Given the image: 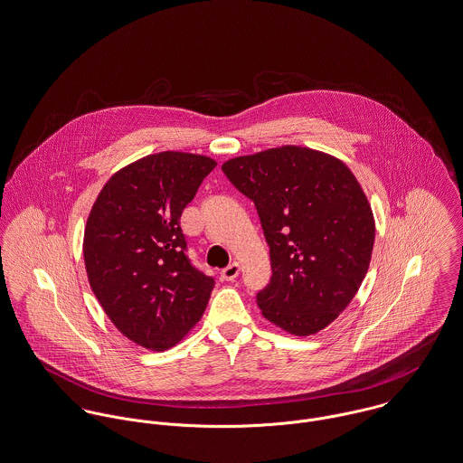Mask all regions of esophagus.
Returning <instances> with one entry per match:
<instances>
[{
  "instance_id": "1",
  "label": "esophagus",
  "mask_w": 463,
  "mask_h": 463,
  "mask_svg": "<svg viewBox=\"0 0 463 463\" xmlns=\"http://www.w3.org/2000/svg\"><path fill=\"white\" fill-rule=\"evenodd\" d=\"M240 271H241L240 262H232V264H229L227 268L222 269V279L227 280V282H232V280L240 275Z\"/></svg>"
}]
</instances>
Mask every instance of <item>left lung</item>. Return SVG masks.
<instances>
[{"label": "left lung", "instance_id": "obj_1", "mask_svg": "<svg viewBox=\"0 0 463 463\" xmlns=\"http://www.w3.org/2000/svg\"><path fill=\"white\" fill-rule=\"evenodd\" d=\"M250 201L269 247L262 316L307 336L340 316L363 282L375 240L372 208L349 167L326 153L282 146L222 165Z\"/></svg>", "mask_w": 463, "mask_h": 463}]
</instances>
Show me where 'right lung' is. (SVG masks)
<instances>
[{"label": "right lung", "mask_w": 463, "mask_h": 463, "mask_svg": "<svg viewBox=\"0 0 463 463\" xmlns=\"http://www.w3.org/2000/svg\"><path fill=\"white\" fill-rule=\"evenodd\" d=\"M216 162L164 151L109 179L84 231L90 285L107 317L132 342L164 351L203 317L213 277L186 255L179 218Z\"/></svg>", "instance_id": "obj_1"}]
</instances>
